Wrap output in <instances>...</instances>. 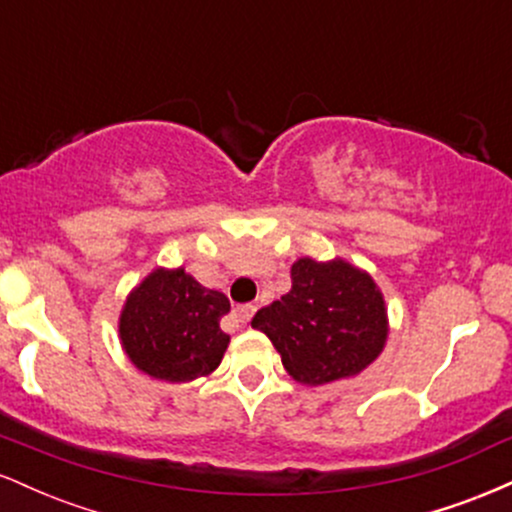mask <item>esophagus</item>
Returning a JSON list of instances; mask_svg holds the SVG:
<instances>
[{
  "instance_id": "obj_1",
  "label": "esophagus",
  "mask_w": 512,
  "mask_h": 512,
  "mask_svg": "<svg viewBox=\"0 0 512 512\" xmlns=\"http://www.w3.org/2000/svg\"><path fill=\"white\" fill-rule=\"evenodd\" d=\"M255 310H257V308H255V305H252V303L238 305V308L233 310V317H236L238 322H243V325H248V322H250V317L255 315Z\"/></svg>"
}]
</instances>
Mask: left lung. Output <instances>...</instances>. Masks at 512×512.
I'll return each instance as SVG.
<instances>
[{
  "mask_svg": "<svg viewBox=\"0 0 512 512\" xmlns=\"http://www.w3.org/2000/svg\"><path fill=\"white\" fill-rule=\"evenodd\" d=\"M252 327L272 339L286 373L301 385L351 378L380 356L387 308L373 276L342 257H301L291 267V291L257 310Z\"/></svg>",
  "mask_w": 512,
  "mask_h": 512,
  "instance_id": "8db88e82",
  "label": "left lung"
}]
</instances>
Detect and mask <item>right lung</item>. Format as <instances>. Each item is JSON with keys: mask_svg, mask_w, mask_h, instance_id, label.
I'll return each mask as SVG.
<instances>
[{"mask_svg": "<svg viewBox=\"0 0 512 512\" xmlns=\"http://www.w3.org/2000/svg\"><path fill=\"white\" fill-rule=\"evenodd\" d=\"M231 303L185 269L158 267L134 286L122 305L120 342L142 373L166 383H190L214 373L226 354L221 317Z\"/></svg>", "mask_w": 512, "mask_h": 512, "instance_id": "right-lung-1", "label": "right lung"}]
</instances>
